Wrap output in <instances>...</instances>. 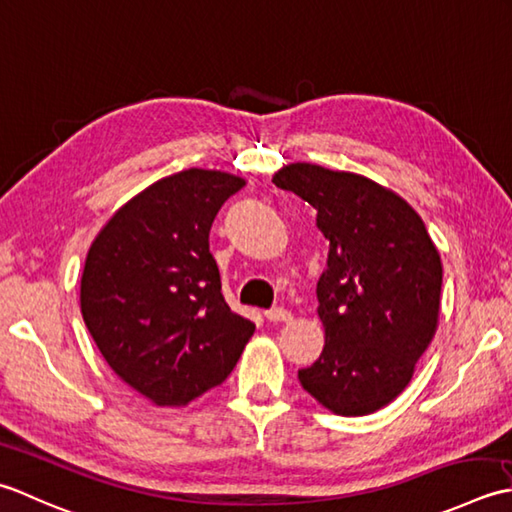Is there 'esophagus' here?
Wrapping results in <instances>:
<instances>
[{"label":"esophagus","mask_w":512,"mask_h":512,"mask_svg":"<svg viewBox=\"0 0 512 512\" xmlns=\"http://www.w3.org/2000/svg\"><path fill=\"white\" fill-rule=\"evenodd\" d=\"M265 318H267L269 322H291V314H289L287 309H283V307L267 309V311H265Z\"/></svg>","instance_id":"obj_1"}]
</instances>
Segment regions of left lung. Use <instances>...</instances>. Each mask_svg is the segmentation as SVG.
Segmentation results:
<instances>
[{
	"mask_svg": "<svg viewBox=\"0 0 512 512\" xmlns=\"http://www.w3.org/2000/svg\"><path fill=\"white\" fill-rule=\"evenodd\" d=\"M271 181L314 207L329 241L316 287L325 347L298 380L331 413L369 415L406 389L435 336L440 252L420 214L367 176L289 163Z\"/></svg>",
	"mask_w": 512,
	"mask_h": 512,
	"instance_id": "1",
	"label": "left lung"
}]
</instances>
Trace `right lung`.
Wrapping results in <instances>:
<instances>
[{
  "label": "right lung",
  "instance_id": "right-lung-1",
  "mask_svg": "<svg viewBox=\"0 0 512 512\" xmlns=\"http://www.w3.org/2000/svg\"><path fill=\"white\" fill-rule=\"evenodd\" d=\"M245 179L190 168L114 212L81 274V316L110 369L156 406L218 387L254 336L221 294L210 227Z\"/></svg>",
  "mask_w": 512,
  "mask_h": 512
}]
</instances>
